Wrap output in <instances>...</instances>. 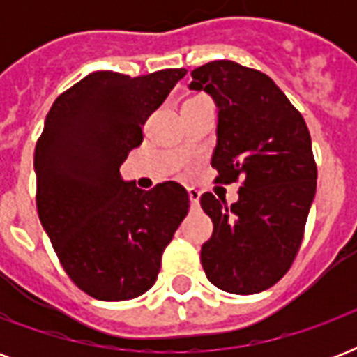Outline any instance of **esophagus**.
Segmentation results:
<instances>
[{"label": "esophagus", "instance_id": "obj_1", "mask_svg": "<svg viewBox=\"0 0 357 357\" xmlns=\"http://www.w3.org/2000/svg\"><path fill=\"white\" fill-rule=\"evenodd\" d=\"M189 200H190V207H198L200 206V190H196L190 187L189 189Z\"/></svg>", "mask_w": 357, "mask_h": 357}]
</instances>
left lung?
<instances>
[{
	"label": "left lung",
	"instance_id": "1",
	"mask_svg": "<svg viewBox=\"0 0 357 357\" xmlns=\"http://www.w3.org/2000/svg\"><path fill=\"white\" fill-rule=\"evenodd\" d=\"M190 75V89L211 94L218 107L215 181L243 178L231 207L211 192L202 195V209L213 220L202 266L207 280L226 293H261L291 268L304 237L317 190L310 129L259 70L213 61Z\"/></svg>",
	"mask_w": 357,
	"mask_h": 357
}]
</instances>
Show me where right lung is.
Here are the masks:
<instances>
[{"mask_svg":"<svg viewBox=\"0 0 357 357\" xmlns=\"http://www.w3.org/2000/svg\"><path fill=\"white\" fill-rule=\"evenodd\" d=\"M185 74L92 72L47 113L35 148L36 211L66 274L92 298L120 302L151 289L189 213L176 181L142 190L120 176L148 116Z\"/></svg>","mask_w":357,"mask_h":357,"instance_id":"1","label":"right lung"}]
</instances>
